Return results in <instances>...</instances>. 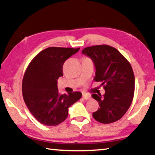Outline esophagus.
<instances>
[{"mask_svg": "<svg viewBox=\"0 0 155 155\" xmlns=\"http://www.w3.org/2000/svg\"><path fill=\"white\" fill-rule=\"evenodd\" d=\"M82 97H83V98H84L85 100H88L91 98V95H89V94H83Z\"/></svg>", "mask_w": 155, "mask_h": 155, "instance_id": "obj_1", "label": "esophagus"}]
</instances>
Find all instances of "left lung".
Wrapping results in <instances>:
<instances>
[{
    "instance_id": "1",
    "label": "left lung",
    "mask_w": 155,
    "mask_h": 155,
    "mask_svg": "<svg viewBox=\"0 0 155 155\" xmlns=\"http://www.w3.org/2000/svg\"><path fill=\"white\" fill-rule=\"evenodd\" d=\"M82 54L93 62L94 79L101 82L105 90L104 95L92 94L100 107L92 116L104 124L118 120L127 111L134 94L135 78L130 63L116 48L108 45L86 47Z\"/></svg>"
}]
</instances>
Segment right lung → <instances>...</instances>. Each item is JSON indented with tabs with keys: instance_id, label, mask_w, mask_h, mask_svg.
Returning <instances> with one entry per match:
<instances>
[{
	"instance_id": "obj_1",
	"label": "right lung",
	"mask_w": 155,
	"mask_h": 155,
	"mask_svg": "<svg viewBox=\"0 0 155 155\" xmlns=\"http://www.w3.org/2000/svg\"><path fill=\"white\" fill-rule=\"evenodd\" d=\"M80 48L48 47L31 62L24 74L22 92L30 112L41 124L58 125L67 118L71 105L80 100V92L59 94L58 79L63 77L67 59Z\"/></svg>"
}]
</instances>
